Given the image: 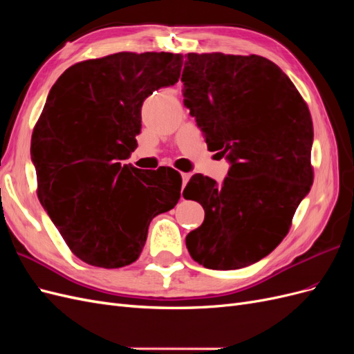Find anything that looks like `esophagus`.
I'll list each match as a JSON object with an SVG mask.
<instances>
[{"label":"esophagus","mask_w":354,"mask_h":354,"mask_svg":"<svg viewBox=\"0 0 354 354\" xmlns=\"http://www.w3.org/2000/svg\"><path fill=\"white\" fill-rule=\"evenodd\" d=\"M190 177H192V176H190L189 173H183V174H181V180H183V187L187 185V181H189Z\"/></svg>","instance_id":"34e87169"}]
</instances>
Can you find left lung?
<instances>
[{"mask_svg": "<svg viewBox=\"0 0 354 354\" xmlns=\"http://www.w3.org/2000/svg\"><path fill=\"white\" fill-rule=\"evenodd\" d=\"M181 82L208 149L230 162L221 185L202 174L187 183L183 196L205 220L186 246L207 269H242L282 242L313 185L312 115L282 69L257 55L189 53Z\"/></svg>", "mask_w": 354, "mask_h": 354, "instance_id": "obj_1", "label": "left lung"}]
</instances>
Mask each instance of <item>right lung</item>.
Instances as JSON below:
<instances>
[{
  "mask_svg": "<svg viewBox=\"0 0 354 354\" xmlns=\"http://www.w3.org/2000/svg\"><path fill=\"white\" fill-rule=\"evenodd\" d=\"M181 65L173 53H115L75 63L48 93L30 140L37 194L84 263H134L152 218L180 199L176 169L142 171L121 160L137 147L145 99L174 85Z\"/></svg>",
  "mask_w": 354,
  "mask_h": 354,
  "instance_id": "1",
  "label": "right lung"
}]
</instances>
